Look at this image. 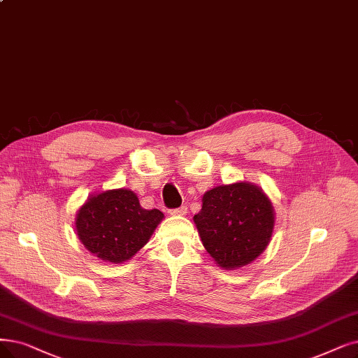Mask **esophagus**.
Listing matches in <instances>:
<instances>
[{
    "mask_svg": "<svg viewBox=\"0 0 358 358\" xmlns=\"http://www.w3.org/2000/svg\"><path fill=\"white\" fill-rule=\"evenodd\" d=\"M188 213V208L185 207V206H182V207H178V208H171V210H169V214L170 216H185V214Z\"/></svg>",
    "mask_w": 358,
    "mask_h": 358,
    "instance_id": "obj_1",
    "label": "esophagus"
}]
</instances>
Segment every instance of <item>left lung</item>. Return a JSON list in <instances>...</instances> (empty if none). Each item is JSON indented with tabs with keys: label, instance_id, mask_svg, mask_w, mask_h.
<instances>
[{
	"label": "left lung",
	"instance_id": "1",
	"mask_svg": "<svg viewBox=\"0 0 358 358\" xmlns=\"http://www.w3.org/2000/svg\"><path fill=\"white\" fill-rule=\"evenodd\" d=\"M194 223L214 262L234 270L266 250L273 234L275 210L257 185L235 182L207 191Z\"/></svg>",
	"mask_w": 358,
	"mask_h": 358
}]
</instances>
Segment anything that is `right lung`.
Listing matches in <instances>:
<instances>
[{
	"label": "right lung",
	"instance_id": "add662e5",
	"mask_svg": "<svg viewBox=\"0 0 358 358\" xmlns=\"http://www.w3.org/2000/svg\"><path fill=\"white\" fill-rule=\"evenodd\" d=\"M164 217L145 210L131 189H110L90 196L76 214L78 238L99 260L123 263L144 247Z\"/></svg>",
	"mask_w": 358,
	"mask_h": 358
}]
</instances>
